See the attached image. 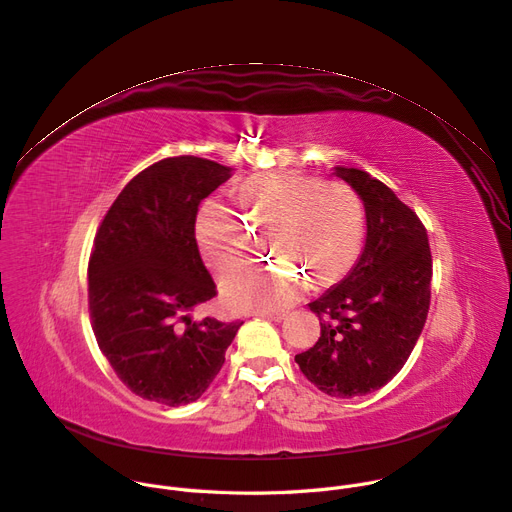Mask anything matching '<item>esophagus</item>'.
<instances>
[{
    "instance_id": "1",
    "label": "esophagus",
    "mask_w": 512,
    "mask_h": 512,
    "mask_svg": "<svg viewBox=\"0 0 512 512\" xmlns=\"http://www.w3.org/2000/svg\"><path fill=\"white\" fill-rule=\"evenodd\" d=\"M259 316H263V318H267V320H273V322H282V320L286 318L284 312H261Z\"/></svg>"
}]
</instances>
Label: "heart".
Wrapping results in <instances>:
<instances>
[{
  "label": "heart",
  "mask_w": 512,
  "mask_h": 512,
  "mask_svg": "<svg viewBox=\"0 0 512 512\" xmlns=\"http://www.w3.org/2000/svg\"><path fill=\"white\" fill-rule=\"evenodd\" d=\"M241 210L218 198L202 204L196 241L208 265L226 277L249 261L263 237L273 255L302 268L253 267L232 275L226 298L243 310H282L314 284L335 282L355 261L363 239V206L343 181L282 171L249 177L239 190Z\"/></svg>",
  "instance_id": "heart-1"
}]
</instances>
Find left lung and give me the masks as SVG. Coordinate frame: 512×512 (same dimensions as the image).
<instances>
[{"instance_id":"1","label":"left lung","mask_w":512,"mask_h":512,"mask_svg":"<svg viewBox=\"0 0 512 512\" xmlns=\"http://www.w3.org/2000/svg\"><path fill=\"white\" fill-rule=\"evenodd\" d=\"M365 208V245L343 280L310 302L322 318L314 347L296 355L324 394L353 398L386 386L412 353L431 302L427 230L398 196L369 173L335 167Z\"/></svg>"}]
</instances>
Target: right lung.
Listing matches in <instances>:
<instances>
[{
    "mask_svg": "<svg viewBox=\"0 0 512 512\" xmlns=\"http://www.w3.org/2000/svg\"><path fill=\"white\" fill-rule=\"evenodd\" d=\"M230 175L192 155L163 159L126 183L96 235L91 327L118 378L151 402L198 400L243 324L190 316L216 296L196 243L198 206Z\"/></svg>",
    "mask_w": 512,
    "mask_h": 512,
    "instance_id": "right-lung-1",
    "label": "right lung"
}]
</instances>
